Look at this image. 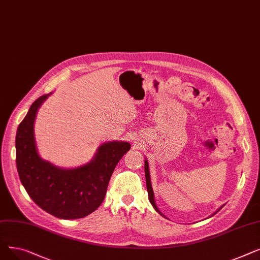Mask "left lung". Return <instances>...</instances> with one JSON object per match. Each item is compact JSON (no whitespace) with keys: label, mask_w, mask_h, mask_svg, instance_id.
I'll use <instances>...</instances> for the list:
<instances>
[{"label":"left lung","mask_w":260,"mask_h":260,"mask_svg":"<svg viewBox=\"0 0 260 260\" xmlns=\"http://www.w3.org/2000/svg\"><path fill=\"white\" fill-rule=\"evenodd\" d=\"M144 172H145V180H146V188H147V193H148V198H149V201H151V203L153 204V207L155 208V210L161 214L159 212V210L157 209L156 204H155V200H154V192H153V188H152V185H151V179H149V171H148V163L147 161L145 160V165H144ZM217 213V212H216ZM162 215V214H161Z\"/></svg>","instance_id":"left-lung-1"}]
</instances>
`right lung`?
Returning <instances> with one entry per match:
<instances>
[{"label": "right lung", "instance_id": "1", "mask_svg": "<svg viewBox=\"0 0 260 260\" xmlns=\"http://www.w3.org/2000/svg\"><path fill=\"white\" fill-rule=\"evenodd\" d=\"M41 95L30 106L17 131V169L27 194L36 204L61 219H78L97 210L104 200L109 179L120 159L131 148L127 142L102 144L86 166L62 170L41 159L37 153L34 122Z\"/></svg>", "mask_w": 260, "mask_h": 260}]
</instances>
